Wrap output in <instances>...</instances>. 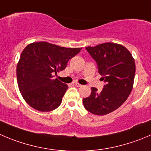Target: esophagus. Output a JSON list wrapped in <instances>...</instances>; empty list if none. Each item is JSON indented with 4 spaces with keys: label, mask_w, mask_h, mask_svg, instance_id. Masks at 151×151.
Returning <instances> with one entry per match:
<instances>
[{
    "label": "esophagus",
    "mask_w": 151,
    "mask_h": 151,
    "mask_svg": "<svg viewBox=\"0 0 151 151\" xmlns=\"http://www.w3.org/2000/svg\"><path fill=\"white\" fill-rule=\"evenodd\" d=\"M74 85L76 86V87H81V84H78V83H77V82H76V83H74Z\"/></svg>",
    "instance_id": "esophagus-1"
}]
</instances>
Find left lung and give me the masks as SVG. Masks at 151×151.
<instances>
[{
	"mask_svg": "<svg viewBox=\"0 0 151 151\" xmlns=\"http://www.w3.org/2000/svg\"><path fill=\"white\" fill-rule=\"evenodd\" d=\"M86 50L96 61L105 84L101 92L92 87L91 94L83 99V104L93 114H108L122 105L131 93L136 73L135 61L127 48L115 43L87 47Z\"/></svg>",
	"mask_w": 151,
	"mask_h": 151,
	"instance_id": "1",
	"label": "left lung"
}]
</instances>
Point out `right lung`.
Returning a JSON list of instances; mask_svg holds the SVG:
<instances>
[{
  "label": "right lung",
  "instance_id": "1",
  "mask_svg": "<svg viewBox=\"0 0 151 151\" xmlns=\"http://www.w3.org/2000/svg\"><path fill=\"white\" fill-rule=\"evenodd\" d=\"M81 48H66L41 41L29 44L17 65L18 88L27 104L41 112L56 109L68 87L54 76L66 68Z\"/></svg>",
  "mask_w": 151,
  "mask_h": 151
}]
</instances>
